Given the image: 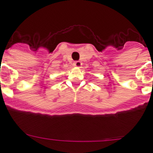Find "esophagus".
<instances>
[{
	"label": "esophagus",
	"mask_w": 153,
	"mask_h": 153,
	"mask_svg": "<svg viewBox=\"0 0 153 153\" xmlns=\"http://www.w3.org/2000/svg\"><path fill=\"white\" fill-rule=\"evenodd\" d=\"M74 65L76 66V67L79 68V67H81L82 62L80 61H76V62H74Z\"/></svg>",
	"instance_id": "34e87169"
}]
</instances>
